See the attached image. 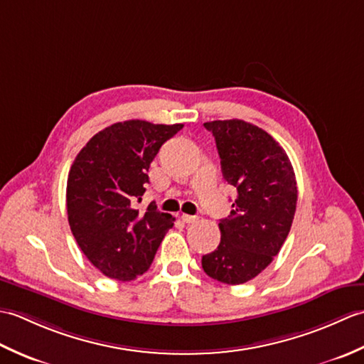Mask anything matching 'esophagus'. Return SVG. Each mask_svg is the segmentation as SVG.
I'll use <instances>...</instances> for the list:
<instances>
[{"mask_svg":"<svg viewBox=\"0 0 364 364\" xmlns=\"http://www.w3.org/2000/svg\"><path fill=\"white\" fill-rule=\"evenodd\" d=\"M181 220H183L184 223H192V222H196V220H197V215H189V214H183V215H181Z\"/></svg>","mask_w":364,"mask_h":364,"instance_id":"esophagus-1","label":"esophagus"}]
</instances>
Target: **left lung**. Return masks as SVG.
<instances>
[{
	"label": "left lung",
	"mask_w": 364,
	"mask_h": 364,
	"mask_svg": "<svg viewBox=\"0 0 364 364\" xmlns=\"http://www.w3.org/2000/svg\"><path fill=\"white\" fill-rule=\"evenodd\" d=\"M218 146L222 173L237 191L230 215L220 219V244L203 255L214 280L242 284L261 274L280 252L297 205L296 175L288 154L264 129L244 120L203 123Z\"/></svg>",
	"instance_id": "8db88e82"
}]
</instances>
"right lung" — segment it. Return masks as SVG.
Wrapping results in <instances>:
<instances>
[{"instance_id": "1", "label": "right lung", "mask_w": 364, "mask_h": 364, "mask_svg": "<svg viewBox=\"0 0 364 364\" xmlns=\"http://www.w3.org/2000/svg\"><path fill=\"white\" fill-rule=\"evenodd\" d=\"M183 128L145 120L100 131L75 158L67 180V214L80 249L103 275L134 280L149 270L175 218L141 203L161 145Z\"/></svg>"}]
</instances>
